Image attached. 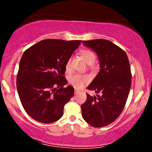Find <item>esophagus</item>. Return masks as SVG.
<instances>
[{
	"label": "esophagus",
	"mask_w": 152,
	"mask_h": 152,
	"mask_svg": "<svg viewBox=\"0 0 152 152\" xmlns=\"http://www.w3.org/2000/svg\"><path fill=\"white\" fill-rule=\"evenodd\" d=\"M79 92H80V91H78V90H76V89H75V91H74V94H78Z\"/></svg>",
	"instance_id": "1"
}]
</instances>
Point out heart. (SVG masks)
I'll use <instances>...</instances> for the list:
<instances>
[{
  "label": "heart",
  "instance_id": "1",
  "mask_svg": "<svg viewBox=\"0 0 152 152\" xmlns=\"http://www.w3.org/2000/svg\"><path fill=\"white\" fill-rule=\"evenodd\" d=\"M80 54L82 58L86 61L87 64L90 63H93L95 59H96V55L94 52L88 50H83L80 52ZM71 62V59H69L66 63V69H68L70 67ZM88 82V78L86 76H82L79 74H76L72 76L70 79V82L76 88H80L82 86H84V84L87 83Z\"/></svg>",
  "mask_w": 152,
  "mask_h": 152
}]
</instances>
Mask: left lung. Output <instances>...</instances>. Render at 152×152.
<instances>
[{
    "mask_svg": "<svg viewBox=\"0 0 152 152\" xmlns=\"http://www.w3.org/2000/svg\"><path fill=\"white\" fill-rule=\"evenodd\" d=\"M82 43L95 51L100 65L99 72L87 88L102 95L86 94V101L81 105L82 116L92 127H104L119 117L127 101L132 84L129 61L125 51L109 40Z\"/></svg>",
    "mask_w": 152,
    "mask_h": 152,
    "instance_id": "1",
    "label": "left lung"
}]
</instances>
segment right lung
I'll return each instance as SVG.
<instances>
[{"label": "right lung", "mask_w": 152, "mask_h": 152, "mask_svg": "<svg viewBox=\"0 0 152 152\" xmlns=\"http://www.w3.org/2000/svg\"><path fill=\"white\" fill-rule=\"evenodd\" d=\"M82 41L45 39L27 49L19 63L18 94L25 111L33 119L51 123L60 119L73 96L72 86L64 88L66 63Z\"/></svg>", "instance_id": "right-lung-1"}]
</instances>
